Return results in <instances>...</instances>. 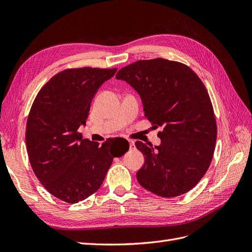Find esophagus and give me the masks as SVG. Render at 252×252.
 Masks as SVG:
<instances>
[{"instance_id": "1", "label": "esophagus", "mask_w": 252, "mask_h": 252, "mask_svg": "<svg viewBox=\"0 0 252 252\" xmlns=\"http://www.w3.org/2000/svg\"><path fill=\"white\" fill-rule=\"evenodd\" d=\"M128 142H129V146H130V149L134 148V142L131 140H128Z\"/></svg>"}]
</instances>
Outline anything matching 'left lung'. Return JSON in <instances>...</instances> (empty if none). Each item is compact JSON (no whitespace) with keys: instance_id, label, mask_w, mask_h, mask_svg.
Wrapping results in <instances>:
<instances>
[{"instance_id":"1","label":"left lung","mask_w":252,"mask_h":252,"mask_svg":"<svg viewBox=\"0 0 252 252\" xmlns=\"http://www.w3.org/2000/svg\"><path fill=\"white\" fill-rule=\"evenodd\" d=\"M141 96L145 117L161 127L158 146L136 141L145 158L136 172L140 185L164 197L184 194L209 168L217 142V122L203 82L184 64L143 60L116 75Z\"/></svg>"}]
</instances>
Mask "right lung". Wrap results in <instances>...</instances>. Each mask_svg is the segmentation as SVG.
Here are the masks:
<instances>
[{
	"instance_id": "obj_1",
	"label": "right lung",
	"mask_w": 252,
	"mask_h": 252,
	"mask_svg": "<svg viewBox=\"0 0 252 252\" xmlns=\"http://www.w3.org/2000/svg\"><path fill=\"white\" fill-rule=\"evenodd\" d=\"M117 72L101 68H74L57 73L45 84L30 109L26 147L30 165L48 192L66 203L87 199L101 187L113 158L129 149L123 140L98 143L78 132L86 124L91 101Z\"/></svg>"
}]
</instances>
